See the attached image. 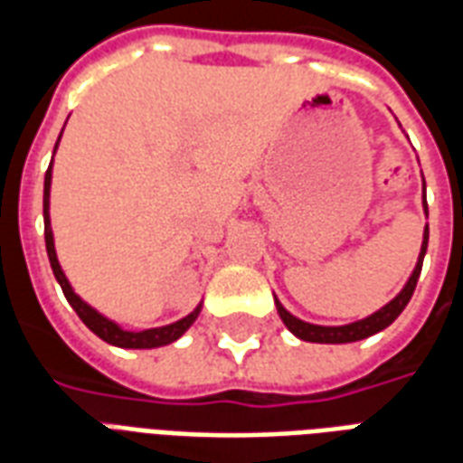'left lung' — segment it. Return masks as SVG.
<instances>
[{"label":"left lung","instance_id":"1","mask_svg":"<svg viewBox=\"0 0 463 463\" xmlns=\"http://www.w3.org/2000/svg\"><path fill=\"white\" fill-rule=\"evenodd\" d=\"M427 188V185H424ZM424 215H429L427 211V201H424ZM427 245H429V225H424V238H421V250H419L417 265L414 270L404 282V288L392 298V300L379 307L377 312H372L367 317H362L357 322H349V325H312V322H305L300 317H295L292 312H288L282 307V302L275 298V307H278V315L280 320L285 322V327L298 337V340L305 342H317V345H347V342H359L367 340L372 335L377 332L387 330L392 322L397 320L402 310L407 307V302L411 300L414 295V288H417L419 272H421V262H424V255H427Z\"/></svg>","mask_w":463,"mask_h":463}]
</instances>
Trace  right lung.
Wrapping results in <instances>:
<instances>
[{"instance_id":"right-lung-1","label":"right lung","mask_w":463,"mask_h":463,"mask_svg":"<svg viewBox=\"0 0 463 463\" xmlns=\"http://www.w3.org/2000/svg\"><path fill=\"white\" fill-rule=\"evenodd\" d=\"M64 133V131H61ZM61 133H59V141H61ZM56 141V146H59ZM54 146V153H56ZM49 193H52V163H49V171L44 175V241H46V255H49V262H52V270H54L56 282L61 285V290H64V298L69 300V305L74 307L76 315L81 317L89 330L94 332L96 337H101L109 345H114V347H123V349H153V347H165V345H171L178 337H183L185 332L191 330V325L198 320V315H201L203 302L195 305V310L188 312L185 317H181L178 322H171V325H163V327H151V330H123L121 325L114 320H109L104 317L101 312L91 307L89 302H84L71 288V282L61 270V265H59V258H56V248H54V231H52V215H49Z\"/></svg>"}]
</instances>
